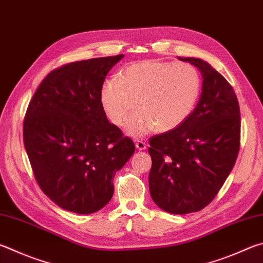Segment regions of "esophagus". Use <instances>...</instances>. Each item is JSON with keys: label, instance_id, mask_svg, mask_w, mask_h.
Instances as JSON below:
<instances>
[{"label": "esophagus", "instance_id": "esophagus-1", "mask_svg": "<svg viewBox=\"0 0 263 263\" xmlns=\"http://www.w3.org/2000/svg\"><path fill=\"white\" fill-rule=\"evenodd\" d=\"M146 144H145V141H141V140H137L136 141V148L138 151H144V149H146Z\"/></svg>", "mask_w": 263, "mask_h": 263}]
</instances>
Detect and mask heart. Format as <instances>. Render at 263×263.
Returning a JSON list of instances; mask_svg holds the SVG:
<instances>
[{
    "label": "heart",
    "instance_id": "b5f03b06",
    "mask_svg": "<svg viewBox=\"0 0 263 263\" xmlns=\"http://www.w3.org/2000/svg\"><path fill=\"white\" fill-rule=\"evenodd\" d=\"M200 93L201 78L193 65L145 60L125 66L119 78L107 80L101 103L108 118L123 126L138 100L139 109L128 119L126 132L144 137L155 128L166 132L179 127L192 115Z\"/></svg>",
    "mask_w": 263,
    "mask_h": 263
}]
</instances>
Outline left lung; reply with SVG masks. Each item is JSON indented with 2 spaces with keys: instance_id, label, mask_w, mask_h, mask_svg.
Listing matches in <instances>:
<instances>
[{
  "instance_id": "obj_1",
  "label": "left lung",
  "mask_w": 263,
  "mask_h": 263,
  "mask_svg": "<svg viewBox=\"0 0 263 263\" xmlns=\"http://www.w3.org/2000/svg\"><path fill=\"white\" fill-rule=\"evenodd\" d=\"M202 76V92L187 121L149 139L151 197L162 211L189 214L211 203L236 163L239 103L231 85L206 61L178 57Z\"/></svg>"
}]
</instances>
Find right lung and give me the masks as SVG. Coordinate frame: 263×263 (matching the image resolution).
I'll return each mask as SVG.
<instances>
[{
	"label": "right lung",
	"instance_id": "obj_1",
	"mask_svg": "<svg viewBox=\"0 0 263 263\" xmlns=\"http://www.w3.org/2000/svg\"><path fill=\"white\" fill-rule=\"evenodd\" d=\"M124 55L65 64L42 80L24 119V145L37 184L57 206L92 214L110 201L114 177L136 146L101 103L106 76Z\"/></svg>",
	"mask_w": 263,
	"mask_h": 263
}]
</instances>
